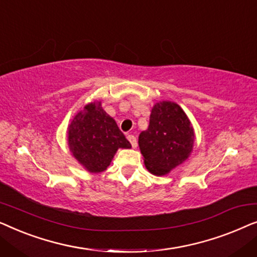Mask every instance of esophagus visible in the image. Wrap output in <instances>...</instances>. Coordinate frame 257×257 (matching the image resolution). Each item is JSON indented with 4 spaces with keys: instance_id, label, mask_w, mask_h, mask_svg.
Listing matches in <instances>:
<instances>
[{
    "instance_id": "34e87169",
    "label": "esophagus",
    "mask_w": 257,
    "mask_h": 257,
    "mask_svg": "<svg viewBox=\"0 0 257 257\" xmlns=\"http://www.w3.org/2000/svg\"><path fill=\"white\" fill-rule=\"evenodd\" d=\"M127 139H128V142L131 143V145H132L133 149H136L137 145H138V142H137L136 137L132 136V135H130V136H127Z\"/></svg>"
}]
</instances>
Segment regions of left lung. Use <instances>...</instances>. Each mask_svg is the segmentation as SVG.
Wrapping results in <instances>:
<instances>
[{
  "label": "left lung",
  "mask_w": 257,
  "mask_h": 257,
  "mask_svg": "<svg viewBox=\"0 0 257 257\" xmlns=\"http://www.w3.org/2000/svg\"><path fill=\"white\" fill-rule=\"evenodd\" d=\"M194 144V131L178 104L163 101L153 106L150 125L139 135V147L147 170L165 175L187 159Z\"/></svg>",
  "instance_id": "left-lung-1"
}]
</instances>
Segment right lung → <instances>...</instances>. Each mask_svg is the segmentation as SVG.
<instances>
[{"mask_svg": "<svg viewBox=\"0 0 257 257\" xmlns=\"http://www.w3.org/2000/svg\"><path fill=\"white\" fill-rule=\"evenodd\" d=\"M69 147L73 157L89 172L106 170L118 149H130L125 138L103 108L100 101L86 105L69 125Z\"/></svg>", "mask_w": 257, "mask_h": 257, "instance_id": "obj_1", "label": "right lung"}]
</instances>
